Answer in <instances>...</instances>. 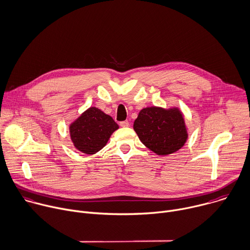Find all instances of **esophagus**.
<instances>
[{
    "instance_id": "esophagus-1",
    "label": "esophagus",
    "mask_w": 250,
    "mask_h": 250,
    "mask_svg": "<svg viewBox=\"0 0 250 250\" xmlns=\"http://www.w3.org/2000/svg\"><path fill=\"white\" fill-rule=\"evenodd\" d=\"M119 125H120L121 127H129V126H130V124H129L128 121H122V122L119 123Z\"/></svg>"
}]
</instances>
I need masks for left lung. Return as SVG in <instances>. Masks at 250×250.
Instances as JSON below:
<instances>
[{
	"label": "left lung",
	"instance_id": "8db88e82",
	"mask_svg": "<svg viewBox=\"0 0 250 250\" xmlns=\"http://www.w3.org/2000/svg\"><path fill=\"white\" fill-rule=\"evenodd\" d=\"M133 127L141 142L160 156L177 152L188 138L183 114L176 107L143 108Z\"/></svg>",
	"mask_w": 250,
	"mask_h": 250
}]
</instances>
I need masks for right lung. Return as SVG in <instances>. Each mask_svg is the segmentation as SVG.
<instances>
[{
    "instance_id": "add662e5",
    "label": "right lung",
    "mask_w": 250,
    "mask_h": 250,
    "mask_svg": "<svg viewBox=\"0 0 250 250\" xmlns=\"http://www.w3.org/2000/svg\"><path fill=\"white\" fill-rule=\"evenodd\" d=\"M118 128L111 116L96 107L86 109L69 127L75 147L86 155L101 151Z\"/></svg>"
}]
</instances>
